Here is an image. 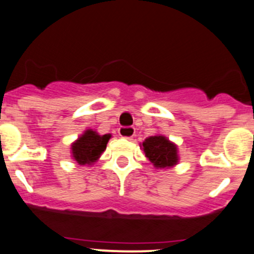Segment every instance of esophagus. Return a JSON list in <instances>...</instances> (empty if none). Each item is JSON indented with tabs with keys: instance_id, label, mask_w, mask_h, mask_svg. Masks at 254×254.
Masks as SVG:
<instances>
[{
	"instance_id": "obj_1",
	"label": "esophagus",
	"mask_w": 254,
	"mask_h": 254,
	"mask_svg": "<svg viewBox=\"0 0 254 254\" xmlns=\"http://www.w3.org/2000/svg\"><path fill=\"white\" fill-rule=\"evenodd\" d=\"M135 129L134 127H120L119 128V134L121 135L122 138L126 139H130L134 135Z\"/></svg>"
}]
</instances>
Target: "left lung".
<instances>
[{
    "instance_id": "obj_1",
    "label": "left lung",
    "mask_w": 254,
    "mask_h": 254,
    "mask_svg": "<svg viewBox=\"0 0 254 254\" xmlns=\"http://www.w3.org/2000/svg\"><path fill=\"white\" fill-rule=\"evenodd\" d=\"M145 156L156 168H171L178 163V149L165 135H152L143 141Z\"/></svg>"
}]
</instances>
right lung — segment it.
Returning <instances> with one entry per match:
<instances>
[{"label": "right lung", "instance_id": "obj_1", "mask_svg": "<svg viewBox=\"0 0 254 254\" xmlns=\"http://www.w3.org/2000/svg\"><path fill=\"white\" fill-rule=\"evenodd\" d=\"M110 138V134L100 135L93 129L84 130L83 134L72 143V159L78 165H93L105 151L106 144Z\"/></svg>", "mask_w": 254, "mask_h": 254}]
</instances>
